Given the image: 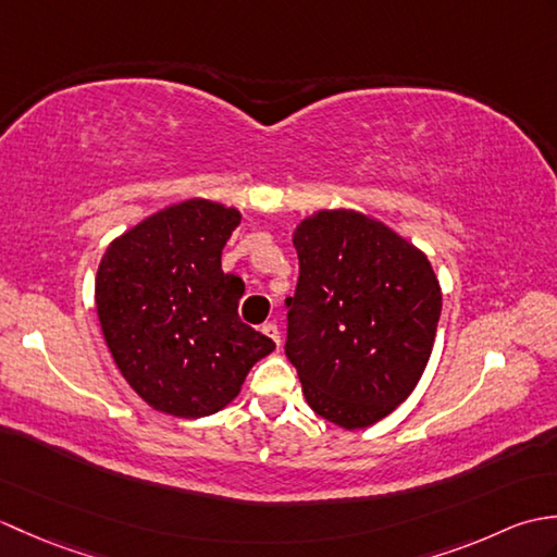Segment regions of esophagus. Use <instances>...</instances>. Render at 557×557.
Returning a JSON list of instances; mask_svg holds the SVG:
<instances>
[{
	"instance_id": "34e87169",
	"label": "esophagus",
	"mask_w": 557,
	"mask_h": 557,
	"mask_svg": "<svg viewBox=\"0 0 557 557\" xmlns=\"http://www.w3.org/2000/svg\"><path fill=\"white\" fill-rule=\"evenodd\" d=\"M260 333H263L265 337H270L272 342H275V345L280 347V330H277V325L275 323H263V325H260Z\"/></svg>"
}]
</instances>
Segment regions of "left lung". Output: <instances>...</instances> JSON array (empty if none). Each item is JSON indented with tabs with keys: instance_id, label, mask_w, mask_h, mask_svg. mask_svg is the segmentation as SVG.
Here are the masks:
<instances>
[{
	"instance_id": "8db88e82",
	"label": "left lung",
	"mask_w": 557,
	"mask_h": 557,
	"mask_svg": "<svg viewBox=\"0 0 557 557\" xmlns=\"http://www.w3.org/2000/svg\"><path fill=\"white\" fill-rule=\"evenodd\" d=\"M299 282L285 351L318 417L357 431L405 401L431 359L443 294L431 260L359 210H318L292 234Z\"/></svg>"
}]
</instances>
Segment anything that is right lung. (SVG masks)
<instances>
[{
  "label": "right lung",
  "mask_w": 557,
  "mask_h": 557,
  "mask_svg": "<svg viewBox=\"0 0 557 557\" xmlns=\"http://www.w3.org/2000/svg\"><path fill=\"white\" fill-rule=\"evenodd\" d=\"M242 212L188 198L116 236L96 275L104 342L134 393L156 411L200 419L242 393L275 342L242 323V277L222 248Z\"/></svg>",
  "instance_id": "right-lung-1"
}]
</instances>
